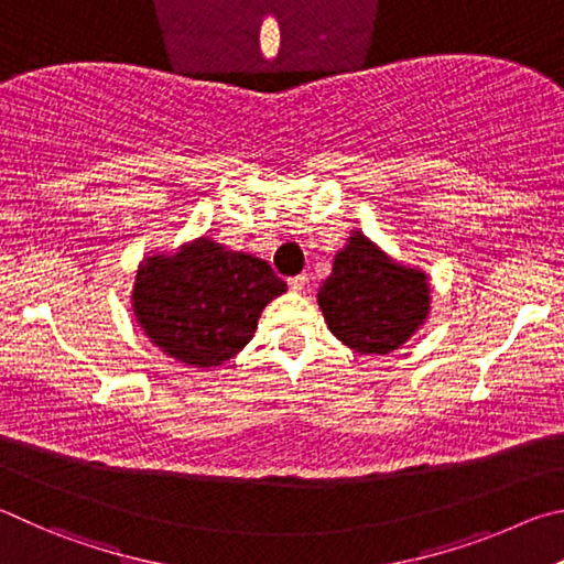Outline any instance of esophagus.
<instances>
[{"mask_svg": "<svg viewBox=\"0 0 564 564\" xmlns=\"http://www.w3.org/2000/svg\"><path fill=\"white\" fill-rule=\"evenodd\" d=\"M288 284H290V290L292 292H302L304 288H307L310 284V276L307 274H297V276H290L288 280Z\"/></svg>", "mask_w": 564, "mask_h": 564, "instance_id": "1", "label": "esophagus"}]
</instances>
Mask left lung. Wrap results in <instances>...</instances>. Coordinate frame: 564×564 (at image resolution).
Here are the masks:
<instances>
[{"instance_id": "obj_1", "label": "left lung", "mask_w": 564, "mask_h": 564, "mask_svg": "<svg viewBox=\"0 0 564 564\" xmlns=\"http://www.w3.org/2000/svg\"><path fill=\"white\" fill-rule=\"evenodd\" d=\"M329 332L359 354H391L416 334L431 312V284L419 267L401 264L354 230L334 254L317 294Z\"/></svg>"}]
</instances>
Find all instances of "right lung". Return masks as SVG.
Masks as SVG:
<instances>
[{
    "label": "right lung",
    "instance_id": "right-lung-1",
    "mask_svg": "<svg viewBox=\"0 0 564 564\" xmlns=\"http://www.w3.org/2000/svg\"><path fill=\"white\" fill-rule=\"evenodd\" d=\"M282 292L288 284L260 257L203 235L175 252L143 257L131 307L163 354L185 367L213 369L254 337L262 310Z\"/></svg>",
    "mask_w": 564,
    "mask_h": 564
}]
</instances>
